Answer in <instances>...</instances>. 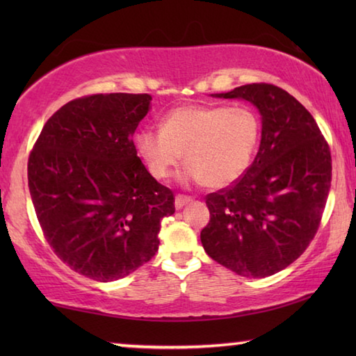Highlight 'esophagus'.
<instances>
[{"label":"esophagus","mask_w":356,"mask_h":356,"mask_svg":"<svg viewBox=\"0 0 356 356\" xmlns=\"http://www.w3.org/2000/svg\"><path fill=\"white\" fill-rule=\"evenodd\" d=\"M193 200L190 196H185V195H177L176 196V201H174V206H176V209H182L184 206H186V204H190Z\"/></svg>","instance_id":"obj_1"}]
</instances>
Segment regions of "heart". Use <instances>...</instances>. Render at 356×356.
<instances>
[{"mask_svg":"<svg viewBox=\"0 0 356 356\" xmlns=\"http://www.w3.org/2000/svg\"><path fill=\"white\" fill-rule=\"evenodd\" d=\"M261 140V120L251 108L185 105L166 114L161 129L144 127L136 149L155 179L165 180L180 165L182 182L222 188L248 170Z\"/></svg>","mask_w":356,"mask_h":356,"instance_id":"b5f03b06","label":"heart"}]
</instances>
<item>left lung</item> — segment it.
I'll return each mask as SVG.
<instances>
[{
	"mask_svg": "<svg viewBox=\"0 0 356 356\" xmlns=\"http://www.w3.org/2000/svg\"><path fill=\"white\" fill-rule=\"evenodd\" d=\"M220 99L251 102L262 119L261 146L231 186L206 196L207 254L246 278L291 265L314 238L331 186V154L311 113L284 89L252 83Z\"/></svg>",
	"mask_w": 356,
	"mask_h": 356,
	"instance_id": "left-lung-1",
	"label": "left lung"
}]
</instances>
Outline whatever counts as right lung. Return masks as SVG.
I'll list each match as a JSON object with an SVG mask.
<instances>
[{
  "label": "right lung",
  "mask_w": 356,
  "mask_h": 356,
  "mask_svg": "<svg viewBox=\"0 0 356 356\" xmlns=\"http://www.w3.org/2000/svg\"><path fill=\"white\" fill-rule=\"evenodd\" d=\"M149 94H94L47 120L28 160V186L55 254L94 281L124 278L159 251L174 195L136 155Z\"/></svg>",
  "instance_id": "right-lung-1"
}]
</instances>
